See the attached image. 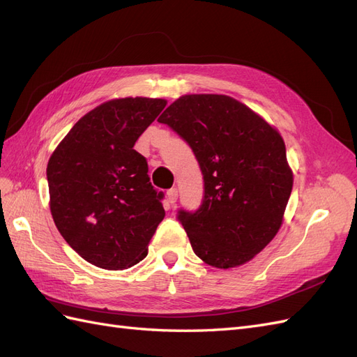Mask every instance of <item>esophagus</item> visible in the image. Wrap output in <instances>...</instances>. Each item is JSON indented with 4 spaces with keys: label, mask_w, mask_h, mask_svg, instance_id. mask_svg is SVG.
I'll return each instance as SVG.
<instances>
[{
    "label": "esophagus",
    "mask_w": 357,
    "mask_h": 357,
    "mask_svg": "<svg viewBox=\"0 0 357 357\" xmlns=\"http://www.w3.org/2000/svg\"><path fill=\"white\" fill-rule=\"evenodd\" d=\"M177 198H178L177 189H169V190L167 192V201H168L169 204H176V202H177Z\"/></svg>",
    "instance_id": "obj_1"
}]
</instances>
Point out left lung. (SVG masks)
Masks as SVG:
<instances>
[{"mask_svg": "<svg viewBox=\"0 0 357 357\" xmlns=\"http://www.w3.org/2000/svg\"><path fill=\"white\" fill-rule=\"evenodd\" d=\"M183 138L204 174L198 211H180L195 255L210 266L244 265L274 240L294 186L284 139L228 95L192 93L158 119Z\"/></svg>", "mask_w": 357, "mask_h": 357, "instance_id": "obj_1", "label": "left lung"}]
</instances>
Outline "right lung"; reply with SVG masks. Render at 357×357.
Masks as SVG:
<instances>
[{
    "label": "right lung",
    "instance_id": "obj_1",
    "mask_svg": "<svg viewBox=\"0 0 357 357\" xmlns=\"http://www.w3.org/2000/svg\"><path fill=\"white\" fill-rule=\"evenodd\" d=\"M167 100L126 96L95 107L53 150L49 205L58 231L89 264L117 271L147 256L165 215L135 142Z\"/></svg>",
    "mask_w": 357,
    "mask_h": 357
}]
</instances>
